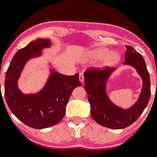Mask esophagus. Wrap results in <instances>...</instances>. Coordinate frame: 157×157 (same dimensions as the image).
I'll return each mask as SVG.
<instances>
[{"mask_svg": "<svg viewBox=\"0 0 157 157\" xmlns=\"http://www.w3.org/2000/svg\"><path fill=\"white\" fill-rule=\"evenodd\" d=\"M78 78H79V81L81 82L82 83L84 82V75H83L82 73H80L79 74V76H78Z\"/></svg>", "mask_w": 157, "mask_h": 157, "instance_id": "1", "label": "esophagus"}]
</instances>
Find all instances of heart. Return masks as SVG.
Returning <instances> with one entry per match:
<instances>
[{
    "mask_svg": "<svg viewBox=\"0 0 157 157\" xmlns=\"http://www.w3.org/2000/svg\"><path fill=\"white\" fill-rule=\"evenodd\" d=\"M110 53L109 49H106V48H98V49H96L95 51H94L92 53V55L95 57H104L105 56H108L109 54ZM119 60V56H118L117 54L112 53L110 55V59H109V61L111 63H115Z\"/></svg>",
    "mask_w": 157,
    "mask_h": 157,
    "instance_id": "heart-1",
    "label": "heart"
}]
</instances>
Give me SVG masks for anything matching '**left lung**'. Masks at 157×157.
<instances>
[{"instance_id": "obj_1", "label": "left lung", "mask_w": 157, "mask_h": 157, "mask_svg": "<svg viewBox=\"0 0 157 157\" xmlns=\"http://www.w3.org/2000/svg\"><path fill=\"white\" fill-rule=\"evenodd\" d=\"M124 63L134 67L143 80V87L137 103L123 110L109 101L105 92V82L113 69L87 70L85 72V88L91 105V116L100 125L112 129H123L131 125L142 114L150 99V78L141 54L130 45H126Z\"/></svg>"}]
</instances>
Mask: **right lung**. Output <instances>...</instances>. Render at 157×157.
I'll return each instance as SVG.
<instances>
[{
	"instance_id": "obj_1",
	"label": "right lung",
	"mask_w": 157,
	"mask_h": 157,
	"mask_svg": "<svg viewBox=\"0 0 157 157\" xmlns=\"http://www.w3.org/2000/svg\"><path fill=\"white\" fill-rule=\"evenodd\" d=\"M49 45L48 40L37 39L20 48L12 58L5 75V98L9 109L17 119L34 129L47 128L60 122L72 91L81 86L78 74L67 76L52 72L45 88L37 94L23 95L19 91L17 80L25 63Z\"/></svg>"
}]
</instances>
